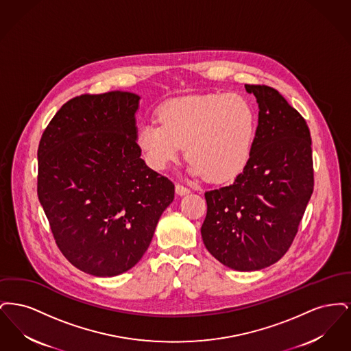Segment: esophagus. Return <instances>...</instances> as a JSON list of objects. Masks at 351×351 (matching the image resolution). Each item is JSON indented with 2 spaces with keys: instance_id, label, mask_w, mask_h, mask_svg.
<instances>
[{
  "instance_id": "obj_1",
  "label": "esophagus",
  "mask_w": 351,
  "mask_h": 351,
  "mask_svg": "<svg viewBox=\"0 0 351 351\" xmlns=\"http://www.w3.org/2000/svg\"><path fill=\"white\" fill-rule=\"evenodd\" d=\"M175 192H176L178 196H185V195H188L191 191H189L188 188L183 186V185H180V184H176V185H175Z\"/></svg>"
}]
</instances>
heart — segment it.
I'll list each match as a JSON object with an SVG mask.
<instances>
[{
    "mask_svg": "<svg viewBox=\"0 0 351 351\" xmlns=\"http://www.w3.org/2000/svg\"><path fill=\"white\" fill-rule=\"evenodd\" d=\"M158 122L141 125L136 145L146 165L162 171L185 146L188 172L213 182L238 176L250 160L256 116L239 95H202L166 101L156 110Z\"/></svg>",
    "mask_w": 351,
    "mask_h": 351,
    "instance_id": "1",
    "label": "heart"
}]
</instances>
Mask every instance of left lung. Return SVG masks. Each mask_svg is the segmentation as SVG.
<instances>
[{
    "label": "left lung",
    "mask_w": 351,
    "mask_h": 351,
    "mask_svg": "<svg viewBox=\"0 0 351 351\" xmlns=\"http://www.w3.org/2000/svg\"><path fill=\"white\" fill-rule=\"evenodd\" d=\"M259 114L250 160L233 184L205 192V247L223 266L255 271L289 249L313 192L312 141L305 119L266 85H245Z\"/></svg>",
    "instance_id": "left-lung-1"
}]
</instances>
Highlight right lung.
Listing matches in <instances>:
<instances>
[{"mask_svg": "<svg viewBox=\"0 0 351 351\" xmlns=\"http://www.w3.org/2000/svg\"><path fill=\"white\" fill-rule=\"evenodd\" d=\"M139 100L122 90L75 97L39 142L38 197L56 245L93 276L134 267L175 196V185L141 158Z\"/></svg>", "mask_w": 351, "mask_h": 351, "instance_id": "1", "label": "right lung"}]
</instances>
